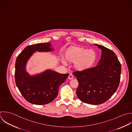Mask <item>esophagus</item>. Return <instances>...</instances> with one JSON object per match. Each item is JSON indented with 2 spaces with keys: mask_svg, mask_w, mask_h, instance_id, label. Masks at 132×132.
<instances>
[{
  "mask_svg": "<svg viewBox=\"0 0 132 132\" xmlns=\"http://www.w3.org/2000/svg\"><path fill=\"white\" fill-rule=\"evenodd\" d=\"M68 79H69V80H72V79H73V75H72L71 74H70V75H69V76H68Z\"/></svg>",
  "mask_w": 132,
  "mask_h": 132,
  "instance_id": "esophagus-1",
  "label": "esophagus"
}]
</instances>
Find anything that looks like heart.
Returning a JSON list of instances; mask_svg holds the SVG:
<instances>
[{
    "label": "heart",
    "mask_w": 132,
    "mask_h": 132,
    "mask_svg": "<svg viewBox=\"0 0 132 132\" xmlns=\"http://www.w3.org/2000/svg\"><path fill=\"white\" fill-rule=\"evenodd\" d=\"M65 58L69 63H74L73 67L78 71L83 72L89 70L95 64L97 54L93 49L73 46L69 47L65 52ZM62 62L65 64L64 60Z\"/></svg>",
    "instance_id": "heart-1"
}]
</instances>
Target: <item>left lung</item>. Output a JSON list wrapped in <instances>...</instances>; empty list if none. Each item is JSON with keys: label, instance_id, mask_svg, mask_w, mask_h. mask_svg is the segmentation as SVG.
I'll return each instance as SVG.
<instances>
[{"label": "left lung", "instance_id": "obj_1", "mask_svg": "<svg viewBox=\"0 0 132 132\" xmlns=\"http://www.w3.org/2000/svg\"><path fill=\"white\" fill-rule=\"evenodd\" d=\"M101 59L96 67L83 72L75 71L79 86L78 98L84 103L98 105L108 100L116 92L120 81L121 65L116 54L98 44Z\"/></svg>", "mask_w": 132, "mask_h": 132}]
</instances>
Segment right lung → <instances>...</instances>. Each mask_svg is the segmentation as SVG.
<instances>
[{"instance_id": "right-lung-1", "label": "right lung", "mask_w": 132, "mask_h": 132, "mask_svg": "<svg viewBox=\"0 0 132 132\" xmlns=\"http://www.w3.org/2000/svg\"><path fill=\"white\" fill-rule=\"evenodd\" d=\"M52 50L49 43L29 45L16 59L15 71L16 86L24 98L32 104L44 105L52 102L57 96L60 86L69 76L68 73L61 74L49 69L32 76L26 71L27 63L35 51Z\"/></svg>"}]
</instances>
